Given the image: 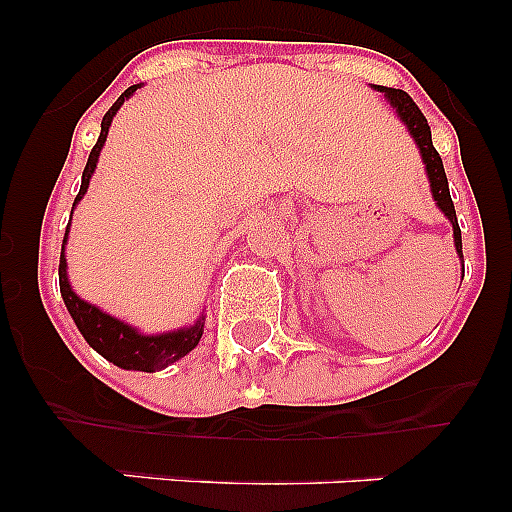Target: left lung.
Returning <instances> with one entry per match:
<instances>
[{
	"label": "left lung",
	"mask_w": 512,
	"mask_h": 512,
	"mask_svg": "<svg viewBox=\"0 0 512 512\" xmlns=\"http://www.w3.org/2000/svg\"><path fill=\"white\" fill-rule=\"evenodd\" d=\"M377 92H384L387 102L395 107V112L400 115V120L408 125L410 135L415 138L420 148V156H423L425 164V174H428V182H431V192L433 200H436L438 210L451 220V228H454V246L456 253H459V259L464 261V253H461V230H459V220H456V210L454 202H451V192H449V179H446V171H443V161L438 156V151L433 148L431 140V125L425 120V115L420 112L418 104L413 102L408 92H402V89H387V87H374Z\"/></svg>",
	"instance_id": "1"
}]
</instances>
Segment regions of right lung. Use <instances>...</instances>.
Wrapping results in <instances>:
<instances>
[{
  "label": "right lung",
  "instance_id": "right-lung-1",
  "mask_svg": "<svg viewBox=\"0 0 512 512\" xmlns=\"http://www.w3.org/2000/svg\"><path fill=\"white\" fill-rule=\"evenodd\" d=\"M138 89V84L128 87L125 92L117 97V102L112 104L107 115L102 117V133H99V140L94 143L92 153H89V161L84 166V174H81V189L76 194V202L84 197L89 187V179H92L94 169H97V158L99 151H102L104 140H107V130L112 125V117L117 115V110L122 107V102L130 97V94ZM74 212V210H71ZM66 235H69V225H66ZM63 248H66V238H63L61 246V264H58V284H61V297L66 302V310L71 312L76 328L81 330V336L87 338L89 346L94 351L104 356L107 361H112L120 369H135V372H158L164 366L174 364L182 356H187L202 338V330H205V315L194 325L182 330H171V333H161V336H140L133 325L122 323V320L112 318L107 312H102L99 307L89 305L81 297H76V292L71 289L69 277H66V256H63Z\"/></svg>",
  "mask_w": 512,
  "mask_h": 512
}]
</instances>
